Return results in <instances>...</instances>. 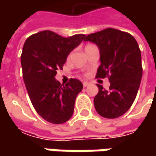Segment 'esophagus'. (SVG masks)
<instances>
[{
  "label": "esophagus",
  "instance_id": "1",
  "mask_svg": "<svg viewBox=\"0 0 156 156\" xmlns=\"http://www.w3.org/2000/svg\"><path fill=\"white\" fill-rule=\"evenodd\" d=\"M82 84H83V87H87L88 85H89V82H87V81H84V82H83Z\"/></svg>",
  "mask_w": 156,
  "mask_h": 156
}]
</instances>
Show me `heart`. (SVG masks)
<instances>
[{
  "label": "heart",
  "instance_id": "1",
  "mask_svg": "<svg viewBox=\"0 0 156 156\" xmlns=\"http://www.w3.org/2000/svg\"><path fill=\"white\" fill-rule=\"evenodd\" d=\"M90 45H92V44H87V45L85 46V48H86V47H87V46H90ZM69 57H68V58H69Z\"/></svg>",
  "mask_w": 156,
  "mask_h": 156
}]
</instances>
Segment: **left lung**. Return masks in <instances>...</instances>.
Returning <instances> with one entry per match:
<instances>
[{
	"label": "left lung",
	"mask_w": 156,
	"mask_h": 156,
	"mask_svg": "<svg viewBox=\"0 0 156 156\" xmlns=\"http://www.w3.org/2000/svg\"><path fill=\"white\" fill-rule=\"evenodd\" d=\"M85 41L99 47L101 65L96 78H108L109 89L97 84L99 92L94 99L101 116L114 119L130 108L140 87L142 66L141 50L135 39L127 32L108 27L87 34Z\"/></svg>",
	"instance_id": "8db88e82"
}]
</instances>
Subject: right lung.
Masks as SVG:
<instances>
[{"label": "right lung", "mask_w": 156, "mask_h": 156, "mask_svg": "<svg viewBox=\"0 0 156 156\" xmlns=\"http://www.w3.org/2000/svg\"><path fill=\"white\" fill-rule=\"evenodd\" d=\"M85 37L79 34L66 38L44 30L30 35L24 43L21 55L24 83L35 111L48 122H66L74 113L82 83L71 78L63 85L55 76L57 70L62 69L69 53Z\"/></svg>", "instance_id": "right-lung-1"}]
</instances>
